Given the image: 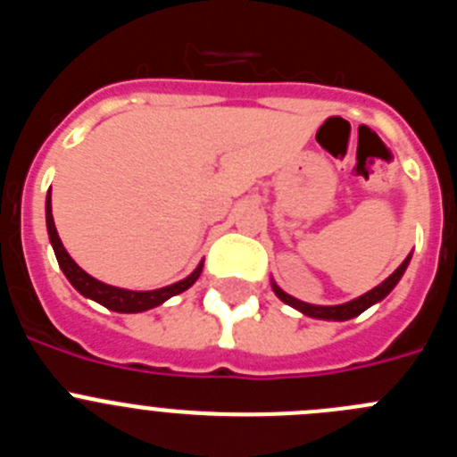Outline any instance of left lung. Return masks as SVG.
<instances>
[{"instance_id":"obj_1","label":"left lung","mask_w":457,"mask_h":457,"mask_svg":"<svg viewBox=\"0 0 457 457\" xmlns=\"http://www.w3.org/2000/svg\"><path fill=\"white\" fill-rule=\"evenodd\" d=\"M407 263H410V256H407L405 261H403V263H401V268L395 270V272L391 274L389 278H385V281H382V284H379L378 288L369 290V293L361 295V297H357V300L348 302V304H338V306H313V304H304V302L295 300V297H290V295H286L284 290L277 288V286H274V293H277L278 300L286 302V304H290V306H293V309L302 311L304 316H311V318H325V320H350V318L359 316L361 311H366L370 304H375V302L385 300L386 295L391 293V288H394V286L398 284V281H401V277H403V272H405Z\"/></svg>"}]
</instances>
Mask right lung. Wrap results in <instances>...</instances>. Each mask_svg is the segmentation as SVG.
<instances>
[{
  "label": "right lung",
  "mask_w": 457,
  "mask_h": 457,
  "mask_svg": "<svg viewBox=\"0 0 457 457\" xmlns=\"http://www.w3.org/2000/svg\"><path fill=\"white\" fill-rule=\"evenodd\" d=\"M46 217H47V233H50V242L52 247H54L56 261H59V268L63 270L66 278L71 281L84 297H91L98 304L107 306L112 311H119V313H139V311L153 309V306H160L162 302H167L169 297L173 295L183 293L187 290L189 286L199 278L201 274V265L196 268V272L189 274L187 278L179 281V284H171L167 288H157V290H146V293H137V290H123V288H114V286H107L98 278L88 277L82 268H79L68 252L63 249L62 240H59V233H56L54 220H52V199L50 194H47V204H46Z\"/></svg>",
  "instance_id": "add662e5"
}]
</instances>
